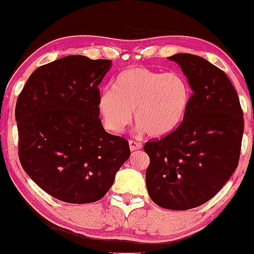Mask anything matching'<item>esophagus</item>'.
<instances>
[{"label":"esophagus","mask_w":254,"mask_h":254,"mask_svg":"<svg viewBox=\"0 0 254 254\" xmlns=\"http://www.w3.org/2000/svg\"><path fill=\"white\" fill-rule=\"evenodd\" d=\"M128 144H129V149H130V151L139 150V149H141V147H142L141 142L135 141V140H129V141H128Z\"/></svg>","instance_id":"obj_1"}]
</instances>
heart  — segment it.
I'll return each mask as SVG.
<instances>
[{"instance_id": "heart-1", "label": "heart", "mask_w": 254, "mask_h": 254, "mask_svg": "<svg viewBox=\"0 0 254 254\" xmlns=\"http://www.w3.org/2000/svg\"><path fill=\"white\" fill-rule=\"evenodd\" d=\"M190 102V87L182 74L134 67L116 76L113 90L99 93L97 105L105 128L112 132H124L134 110L139 128L159 138L180 126Z\"/></svg>"}]
</instances>
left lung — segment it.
<instances>
[{
    "instance_id": "8db88e82",
    "label": "left lung",
    "mask_w": 254,
    "mask_h": 254,
    "mask_svg": "<svg viewBox=\"0 0 254 254\" xmlns=\"http://www.w3.org/2000/svg\"><path fill=\"white\" fill-rule=\"evenodd\" d=\"M192 90L182 124L159 140H150L146 189L161 207L190 210L217 194L239 163L244 114L223 70L200 56L175 54Z\"/></svg>"
}]
</instances>
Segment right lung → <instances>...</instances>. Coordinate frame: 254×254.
I'll list each match as a JSON object with an SVG mask.
<instances>
[{"label": "right lung", "mask_w": 254, "mask_h": 254, "mask_svg": "<svg viewBox=\"0 0 254 254\" xmlns=\"http://www.w3.org/2000/svg\"><path fill=\"white\" fill-rule=\"evenodd\" d=\"M110 68V60L65 56L37 68L18 97L20 163L59 200H99L130 156L126 139L99 120L98 85Z\"/></svg>", "instance_id": "right-lung-1"}]
</instances>
